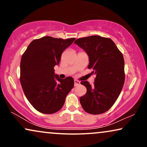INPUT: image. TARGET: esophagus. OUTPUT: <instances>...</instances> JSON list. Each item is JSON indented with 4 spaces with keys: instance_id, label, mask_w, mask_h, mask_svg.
Here are the masks:
<instances>
[{
    "instance_id": "34e87169",
    "label": "esophagus",
    "mask_w": 147,
    "mask_h": 147,
    "mask_svg": "<svg viewBox=\"0 0 147 147\" xmlns=\"http://www.w3.org/2000/svg\"><path fill=\"white\" fill-rule=\"evenodd\" d=\"M80 82L79 81H78V80H74V86H77L78 85H80Z\"/></svg>"
}]
</instances>
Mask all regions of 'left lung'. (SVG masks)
Segmentation results:
<instances>
[{"mask_svg": "<svg viewBox=\"0 0 147 147\" xmlns=\"http://www.w3.org/2000/svg\"><path fill=\"white\" fill-rule=\"evenodd\" d=\"M74 43L88 53V68L96 75L93 86L88 81L81 82L87 92L80 97V104L89 114L104 113L115 103L124 86L123 55L110 38L92 35L79 38Z\"/></svg>", "mask_w": 147, "mask_h": 147, "instance_id": "1", "label": "left lung"}]
</instances>
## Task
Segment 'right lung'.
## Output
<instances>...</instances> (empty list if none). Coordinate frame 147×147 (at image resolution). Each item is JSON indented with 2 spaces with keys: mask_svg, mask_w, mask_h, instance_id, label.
Masks as SVG:
<instances>
[{
  "mask_svg": "<svg viewBox=\"0 0 147 147\" xmlns=\"http://www.w3.org/2000/svg\"><path fill=\"white\" fill-rule=\"evenodd\" d=\"M76 38L63 39L49 36L34 39L21 57L20 82L24 94L33 108L43 114H53L63 107L74 88L71 77L60 79L54 67Z\"/></svg>",
  "mask_w": 147,
  "mask_h": 147,
  "instance_id": "1",
  "label": "right lung"
}]
</instances>
